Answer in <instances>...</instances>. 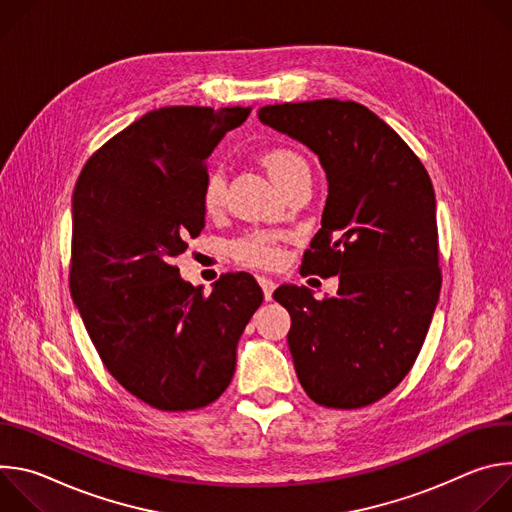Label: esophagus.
Returning <instances> with one entry per match:
<instances>
[{"mask_svg": "<svg viewBox=\"0 0 512 512\" xmlns=\"http://www.w3.org/2000/svg\"><path fill=\"white\" fill-rule=\"evenodd\" d=\"M257 281H259V285H261V289H263V298L269 302V300H271V296H273L275 281H273V279H269V277H265V275L257 277Z\"/></svg>", "mask_w": 512, "mask_h": 512, "instance_id": "1", "label": "esophagus"}]
</instances>
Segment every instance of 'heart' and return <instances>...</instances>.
<instances>
[{
	"label": "heart",
	"mask_w": 512,
	"mask_h": 512,
	"mask_svg": "<svg viewBox=\"0 0 512 512\" xmlns=\"http://www.w3.org/2000/svg\"><path fill=\"white\" fill-rule=\"evenodd\" d=\"M257 164L265 170L269 180L285 194L302 184H310L308 160L291 148L275 145L257 154ZM200 204L206 214H218L225 206V178L218 170H212L200 192ZM233 257L249 267H271L279 259L277 235L273 233H249L233 243Z\"/></svg>",
	"instance_id": "heart-1"
}]
</instances>
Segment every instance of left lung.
I'll return each instance as SVG.
<instances>
[{
	"mask_svg": "<svg viewBox=\"0 0 512 512\" xmlns=\"http://www.w3.org/2000/svg\"><path fill=\"white\" fill-rule=\"evenodd\" d=\"M259 121L310 148L328 180L302 273L338 275L334 298L281 285L289 352L318 405L356 409L393 391L421 350L442 287L435 194L419 158L371 109L322 99L267 105Z\"/></svg>",
	"mask_w": 512,
	"mask_h": 512,
	"instance_id": "obj_1",
	"label": "left lung"
}]
</instances>
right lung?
<instances>
[{"mask_svg": "<svg viewBox=\"0 0 512 512\" xmlns=\"http://www.w3.org/2000/svg\"><path fill=\"white\" fill-rule=\"evenodd\" d=\"M247 107H162L111 137L72 194L70 294L115 381L162 411L216 401L263 291L229 273L212 294L172 259L204 229L206 160Z\"/></svg>", "mask_w": 512, "mask_h": 512, "instance_id": "add662e5", "label": "right lung"}]
</instances>
